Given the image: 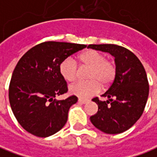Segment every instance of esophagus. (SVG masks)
<instances>
[{
	"label": "esophagus",
	"mask_w": 157,
	"mask_h": 157,
	"mask_svg": "<svg viewBox=\"0 0 157 157\" xmlns=\"http://www.w3.org/2000/svg\"><path fill=\"white\" fill-rule=\"evenodd\" d=\"M87 102H88V100H84V99L81 98L78 99V102L79 103H82V104H85V103H86Z\"/></svg>",
	"instance_id": "esophagus-1"
}]
</instances>
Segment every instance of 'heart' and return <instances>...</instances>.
Returning <instances> with one entry per match:
<instances>
[{"instance_id": "heart-1", "label": "heart", "mask_w": 157, "mask_h": 157, "mask_svg": "<svg viewBox=\"0 0 157 157\" xmlns=\"http://www.w3.org/2000/svg\"><path fill=\"white\" fill-rule=\"evenodd\" d=\"M81 67H87L86 82H78L69 87L70 92L81 98H86L99 92L102 87H107L116 76L114 62L106 59L104 54L94 49L83 52L78 57ZM59 72L68 82H74L79 75V67L76 62L71 57L64 59L59 65Z\"/></svg>"}]
</instances>
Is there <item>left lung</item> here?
I'll use <instances>...</instances> for the list:
<instances>
[{"mask_svg": "<svg viewBox=\"0 0 157 157\" xmlns=\"http://www.w3.org/2000/svg\"><path fill=\"white\" fill-rule=\"evenodd\" d=\"M88 48L108 52L114 57L116 76L102 97L92 99L98 111L90 117L92 124L106 134L115 135L131 128L144 112L149 95V83L145 68L136 55L116 44H90Z\"/></svg>", "mask_w": 157, "mask_h": 157, "instance_id": "left-lung-1", "label": "left lung"}]
</instances>
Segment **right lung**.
I'll return each mask as SVG.
<instances>
[{
  "label": "right lung",
  "instance_id": "right-lung-1",
  "mask_svg": "<svg viewBox=\"0 0 157 157\" xmlns=\"http://www.w3.org/2000/svg\"><path fill=\"white\" fill-rule=\"evenodd\" d=\"M86 47L65 42H44L19 59L10 82L9 101L13 114L26 131L38 137H48L65 126L69 109L77 98L55 99L68 91L59 65Z\"/></svg>",
  "mask_w": 157,
  "mask_h": 157
}]
</instances>
